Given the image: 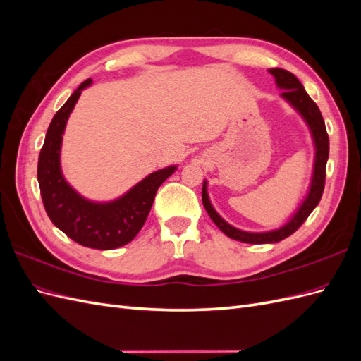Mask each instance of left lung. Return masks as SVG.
Returning <instances> with one entry per match:
<instances>
[{"mask_svg": "<svg viewBox=\"0 0 361 361\" xmlns=\"http://www.w3.org/2000/svg\"><path fill=\"white\" fill-rule=\"evenodd\" d=\"M271 75H274L276 82L280 89H285L281 96L285 97L288 102H290L297 110L301 113L305 122H307L312 135L314 140L316 146V157H314V170H313V179L310 185V191L307 199L304 200L298 212L292 216V220L286 224L280 227L279 231L265 232V233H250L239 231V228L226 223L223 218L215 212L212 207L209 197H207L206 191V182H203L202 188V200L204 209L209 214L211 220L218 226L220 231L227 235L228 238L236 239V241L247 243V244H269V243H279L281 239L290 236L293 232H297L301 227V224L307 220V216L312 214L318 203L321 202L324 187H325V167H326V159H329L330 154V140L329 134H326L325 122L322 118V114L319 111L318 105H316L312 97L305 93L302 84L298 81L297 76L293 73L285 71V69H269Z\"/></svg>", "mask_w": 361, "mask_h": 361, "instance_id": "left-lung-1", "label": "left lung"}]
</instances>
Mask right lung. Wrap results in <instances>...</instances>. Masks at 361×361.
I'll use <instances>...</instances> for the list:
<instances>
[{
    "mask_svg": "<svg viewBox=\"0 0 361 361\" xmlns=\"http://www.w3.org/2000/svg\"><path fill=\"white\" fill-rule=\"evenodd\" d=\"M90 84L92 80H85L51 120L39 155L37 180L43 206L54 226L84 247L113 250L137 236L146 223L158 188L176 167L149 174L123 197L110 203H93L76 194L60 170L61 135L81 92Z\"/></svg>",
    "mask_w": 361,
    "mask_h": 361,
    "instance_id": "obj_1",
    "label": "right lung"
}]
</instances>
